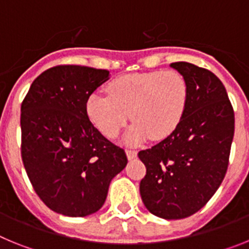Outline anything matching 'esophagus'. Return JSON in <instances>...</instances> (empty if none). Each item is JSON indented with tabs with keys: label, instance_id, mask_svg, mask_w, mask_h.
Instances as JSON below:
<instances>
[{
	"label": "esophagus",
	"instance_id": "1",
	"mask_svg": "<svg viewBox=\"0 0 249 249\" xmlns=\"http://www.w3.org/2000/svg\"><path fill=\"white\" fill-rule=\"evenodd\" d=\"M126 155H127V158H128L129 160L137 158V152H136L135 149H127Z\"/></svg>",
	"mask_w": 249,
	"mask_h": 249
}]
</instances>
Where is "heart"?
I'll return each instance as SVG.
<instances>
[{"label": "heart", "instance_id": "obj_1", "mask_svg": "<svg viewBox=\"0 0 249 249\" xmlns=\"http://www.w3.org/2000/svg\"><path fill=\"white\" fill-rule=\"evenodd\" d=\"M106 89L108 96L92 93L87 98V116L111 140L131 116L135 122L124 136L131 146L172 135L183 118L190 93L186 78L176 70L124 74L112 80Z\"/></svg>", "mask_w": 249, "mask_h": 249}]
</instances>
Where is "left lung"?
Listing matches in <instances>:
<instances>
[{"instance_id": "left-lung-1", "label": "left lung", "mask_w": 249, "mask_h": 249, "mask_svg": "<svg viewBox=\"0 0 249 249\" xmlns=\"http://www.w3.org/2000/svg\"><path fill=\"white\" fill-rule=\"evenodd\" d=\"M171 67L186 78L188 102L172 135L138 153L147 168L140 193L152 214L181 219L198 212L223 181L234 112L214 73L188 62L171 63Z\"/></svg>"}]
</instances>
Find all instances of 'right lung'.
Segmentation results:
<instances>
[{
  "label": "right lung",
  "mask_w": 249,
  "mask_h": 249,
  "mask_svg": "<svg viewBox=\"0 0 249 249\" xmlns=\"http://www.w3.org/2000/svg\"><path fill=\"white\" fill-rule=\"evenodd\" d=\"M108 78L107 70L56 66L37 77L22 102L23 166L43 203L63 215L97 212L128 162L86 112L87 98Z\"/></svg>",
  "instance_id": "obj_1"
}]
</instances>
